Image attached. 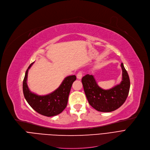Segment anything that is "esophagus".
Masks as SVG:
<instances>
[{"label": "esophagus", "mask_w": 150, "mask_h": 150, "mask_svg": "<svg viewBox=\"0 0 150 150\" xmlns=\"http://www.w3.org/2000/svg\"><path fill=\"white\" fill-rule=\"evenodd\" d=\"M83 72L82 71H79V72H78V74H77V75H76V77H77V78L78 79H81V78H82V76H83Z\"/></svg>", "instance_id": "obj_1"}]
</instances>
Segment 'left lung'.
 I'll return each instance as SVG.
<instances>
[{
    "label": "left lung",
    "mask_w": 150,
    "mask_h": 150,
    "mask_svg": "<svg viewBox=\"0 0 150 150\" xmlns=\"http://www.w3.org/2000/svg\"><path fill=\"white\" fill-rule=\"evenodd\" d=\"M122 81L114 88L103 90L97 85L93 75H86L82 78L84 91L89 105L97 111L108 112L119 108L127 100L130 88V80L127 71L121 64Z\"/></svg>",
    "instance_id": "1"
}]
</instances>
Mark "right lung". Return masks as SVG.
<instances>
[{"label":"right lung","mask_w":150,"mask_h":150,"mask_svg":"<svg viewBox=\"0 0 150 150\" xmlns=\"http://www.w3.org/2000/svg\"><path fill=\"white\" fill-rule=\"evenodd\" d=\"M33 63H31L28 67L23 78V96L29 105L38 113L47 117L58 115L67 106L70 89L76 77L75 75L66 77L56 91L49 95L39 96L30 92L27 84L28 71Z\"/></svg>","instance_id":"obj_1"}]
</instances>
